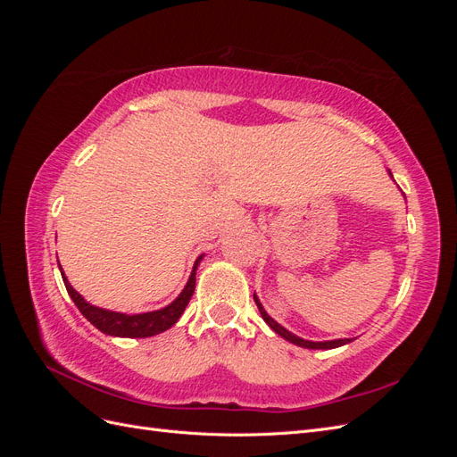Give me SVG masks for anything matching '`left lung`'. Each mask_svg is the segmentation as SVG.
<instances>
[{
  "mask_svg": "<svg viewBox=\"0 0 457 457\" xmlns=\"http://www.w3.org/2000/svg\"><path fill=\"white\" fill-rule=\"evenodd\" d=\"M389 175H391V171H389ZM391 177H393V175H391ZM253 299H255V303H257V309H259V312H261V316H262V320H265L280 337H284L286 341L294 343V345H299V347H305V349H336V347H341V345H347V343L353 341V339H334V341H307V339H301V337L294 336L292 331H287L284 326H280L278 322H276L274 318H270V316L267 314V311L262 309L261 301L257 299L255 294H253Z\"/></svg>",
  "mask_w": 457,
  "mask_h": 457,
  "instance_id": "left-lung-1",
  "label": "left lung"
}]
</instances>
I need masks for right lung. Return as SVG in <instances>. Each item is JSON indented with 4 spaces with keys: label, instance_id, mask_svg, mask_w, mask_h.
<instances>
[{
    "label": "right lung",
    "instance_id": "add662e5",
    "mask_svg": "<svg viewBox=\"0 0 457 457\" xmlns=\"http://www.w3.org/2000/svg\"><path fill=\"white\" fill-rule=\"evenodd\" d=\"M202 257L204 255H200L196 259L185 289L181 294H179V297L173 303H170L168 307H163L160 311L141 312V314H123V312H114V311L95 307V305H91V303H87L84 297H81L76 292V289L71 286V282H68V278L62 272V267H61V274H62V282L66 286V292L76 303V307L79 309V312L84 314L96 329H101L103 334L114 336V337H152L156 334H162V331H165V329H170L179 320V318H181V314L185 312L192 294H195L196 269L200 265Z\"/></svg>",
    "mask_w": 457,
    "mask_h": 457
}]
</instances>
